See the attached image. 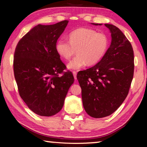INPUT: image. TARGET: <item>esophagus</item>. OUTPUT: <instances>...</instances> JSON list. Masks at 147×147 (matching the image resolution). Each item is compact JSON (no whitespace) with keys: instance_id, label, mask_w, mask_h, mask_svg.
Wrapping results in <instances>:
<instances>
[{"instance_id":"1","label":"esophagus","mask_w":147,"mask_h":147,"mask_svg":"<svg viewBox=\"0 0 147 147\" xmlns=\"http://www.w3.org/2000/svg\"><path fill=\"white\" fill-rule=\"evenodd\" d=\"M73 75H74V79L76 80V79H77V78H76V74H77L76 71H73Z\"/></svg>"}]
</instances>
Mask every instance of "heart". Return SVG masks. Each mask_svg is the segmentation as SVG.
<instances>
[{"mask_svg": "<svg viewBox=\"0 0 147 147\" xmlns=\"http://www.w3.org/2000/svg\"><path fill=\"white\" fill-rule=\"evenodd\" d=\"M69 41L61 38L57 41V53L65 60H69L74 54L77 55L68 64L70 69H79L98 63L105 55L109 46V39L104 33L93 29L80 28L69 35Z\"/></svg>", "mask_w": 147, "mask_h": 147, "instance_id": "heart-1", "label": "heart"}]
</instances>
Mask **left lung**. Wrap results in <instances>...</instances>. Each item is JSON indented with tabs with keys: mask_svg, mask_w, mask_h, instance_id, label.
Masks as SVG:
<instances>
[{
	"mask_svg": "<svg viewBox=\"0 0 147 147\" xmlns=\"http://www.w3.org/2000/svg\"><path fill=\"white\" fill-rule=\"evenodd\" d=\"M104 25L111 32L110 47L97 64L79 71L76 76L84 108L94 118L115 112L127 96L134 76V56L130 42L117 27Z\"/></svg>",
	"mask_w": 147,
	"mask_h": 147,
	"instance_id": "8db88e82",
	"label": "left lung"
}]
</instances>
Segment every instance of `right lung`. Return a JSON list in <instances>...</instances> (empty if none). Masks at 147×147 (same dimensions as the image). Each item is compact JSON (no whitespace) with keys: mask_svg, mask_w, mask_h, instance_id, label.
<instances>
[{"mask_svg":"<svg viewBox=\"0 0 147 147\" xmlns=\"http://www.w3.org/2000/svg\"><path fill=\"white\" fill-rule=\"evenodd\" d=\"M69 21L34 27L20 39L13 56V72L19 95L40 116H52L63 106L74 82L72 72L57 53L56 45Z\"/></svg>","mask_w":147,"mask_h":147,"instance_id":"obj_1","label":"right lung"}]
</instances>
